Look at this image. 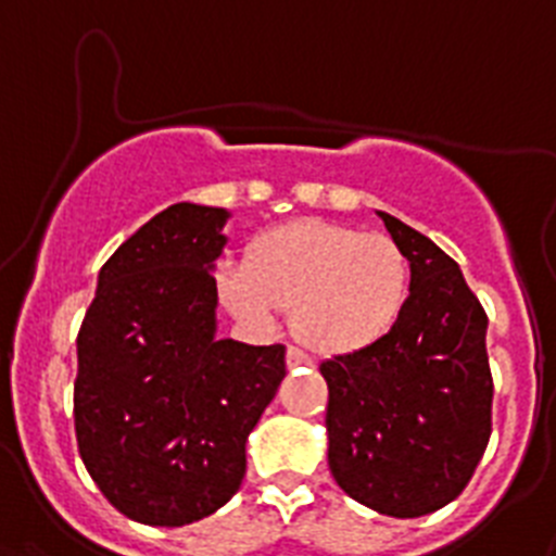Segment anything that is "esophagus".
Wrapping results in <instances>:
<instances>
[{
    "label": "esophagus",
    "mask_w": 556,
    "mask_h": 556,
    "mask_svg": "<svg viewBox=\"0 0 556 556\" xmlns=\"http://www.w3.org/2000/svg\"><path fill=\"white\" fill-rule=\"evenodd\" d=\"M285 361H288V369H296V366H311V358H307L302 350H296V346H288V352H285Z\"/></svg>",
    "instance_id": "obj_1"
}]
</instances>
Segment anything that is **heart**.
Returning <instances> with one entry per match:
<instances>
[{
	"label": "heart",
	"instance_id": "obj_1",
	"mask_svg": "<svg viewBox=\"0 0 556 556\" xmlns=\"http://www.w3.org/2000/svg\"><path fill=\"white\" fill-rule=\"evenodd\" d=\"M224 305L265 325L291 311V327L318 355H355L397 327L412 296V263L386 235L302 218L263 231L245 265L218 271Z\"/></svg>",
	"mask_w": 556,
	"mask_h": 556
}]
</instances>
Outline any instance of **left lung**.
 Masks as SVG:
<instances>
[{
    "instance_id": "left-lung-1",
    "label": "left lung",
    "mask_w": 556,
    "mask_h": 556,
    "mask_svg": "<svg viewBox=\"0 0 556 556\" xmlns=\"http://www.w3.org/2000/svg\"><path fill=\"white\" fill-rule=\"evenodd\" d=\"M378 215L412 263V296L383 341L318 366L330 389L327 462L358 504L419 518L465 490L490 442L486 313L456 260Z\"/></svg>"
}]
</instances>
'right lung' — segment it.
<instances>
[{
  "mask_svg": "<svg viewBox=\"0 0 556 556\" xmlns=\"http://www.w3.org/2000/svg\"><path fill=\"white\" fill-rule=\"evenodd\" d=\"M220 206L173 204L100 268L77 332L75 433L109 504L148 526L201 520L240 490L245 439L285 346L218 338Z\"/></svg>",
  "mask_w": 556,
  "mask_h": 556,
  "instance_id": "right-lung-1",
  "label": "right lung"
}]
</instances>
